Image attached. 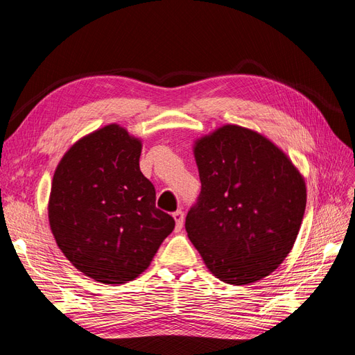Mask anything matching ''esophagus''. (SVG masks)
Here are the masks:
<instances>
[{"instance_id": "1", "label": "esophagus", "mask_w": 355, "mask_h": 355, "mask_svg": "<svg viewBox=\"0 0 355 355\" xmlns=\"http://www.w3.org/2000/svg\"><path fill=\"white\" fill-rule=\"evenodd\" d=\"M173 218H175V220H176V230L179 231V230L182 228V225H184V211H182V210H176V211L173 213Z\"/></svg>"}]
</instances>
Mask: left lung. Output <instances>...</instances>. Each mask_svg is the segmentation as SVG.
I'll use <instances>...</instances> for the list:
<instances>
[{
  "instance_id": "1",
  "label": "left lung",
  "mask_w": 355,
  "mask_h": 355,
  "mask_svg": "<svg viewBox=\"0 0 355 355\" xmlns=\"http://www.w3.org/2000/svg\"><path fill=\"white\" fill-rule=\"evenodd\" d=\"M194 154L201 192L185 220L191 243L219 280H262L295 244L306 206L304 178L282 149L240 125L201 137Z\"/></svg>"
}]
</instances>
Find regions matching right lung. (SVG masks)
I'll use <instances>...</instances> for the list:
<instances>
[{
    "label": "right lung",
    "instance_id": "add662e5",
    "mask_svg": "<svg viewBox=\"0 0 355 355\" xmlns=\"http://www.w3.org/2000/svg\"><path fill=\"white\" fill-rule=\"evenodd\" d=\"M141 151L139 139L110 124L80 139L53 176L51 232L67 259L96 282L135 280L175 230L139 168Z\"/></svg>",
    "mask_w": 355,
    "mask_h": 355
}]
</instances>
